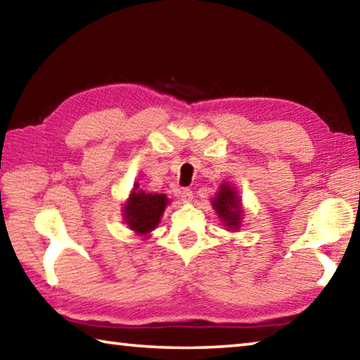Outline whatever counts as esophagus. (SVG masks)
Returning a JSON list of instances; mask_svg holds the SVG:
<instances>
[{
  "mask_svg": "<svg viewBox=\"0 0 360 360\" xmlns=\"http://www.w3.org/2000/svg\"><path fill=\"white\" fill-rule=\"evenodd\" d=\"M192 198H193V193H192V191L191 188H182L181 191V200L182 202H192Z\"/></svg>",
  "mask_w": 360,
  "mask_h": 360,
  "instance_id": "obj_1",
  "label": "esophagus"
}]
</instances>
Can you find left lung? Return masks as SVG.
<instances>
[{"instance_id": "1", "label": "left lung", "mask_w": 360, "mask_h": 360, "mask_svg": "<svg viewBox=\"0 0 360 360\" xmlns=\"http://www.w3.org/2000/svg\"><path fill=\"white\" fill-rule=\"evenodd\" d=\"M211 205L212 208L216 210L217 216L221 217L225 227L231 231L240 229L243 219L241 200L233 187L227 184V182L222 184L221 188H219V192L216 193V197L212 198Z\"/></svg>"}]
</instances>
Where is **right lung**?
<instances>
[{"label":"right lung","mask_w":360,"mask_h":360,"mask_svg":"<svg viewBox=\"0 0 360 360\" xmlns=\"http://www.w3.org/2000/svg\"><path fill=\"white\" fill-rule=\"evenodd\" d=\"M167 203L168 198L163 193H146L135 184L124 206L125 222L138 235H148L160 222Z\"/></svg>","instance_id":"right-lung-1"}]
</instances>
